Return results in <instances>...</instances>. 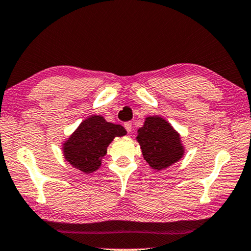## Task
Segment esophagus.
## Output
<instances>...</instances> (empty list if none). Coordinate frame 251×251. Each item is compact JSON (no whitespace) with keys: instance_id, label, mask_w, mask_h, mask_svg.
<instances>
[{"instance_id":"34e87169","label":"esophagus","mask_w":251,"mask_h":251,"mask_svg":"<svg viewBox=\"0 0 251 251\" xmlns=\"http://www.w3.org/2000/svg\"><path fill=\"white\" fill-rule=\"evenodd\" d=\"M125 128L128 132H131V129H132V123L131 122H126L125 123Z\"/></svg>"}]
</instances>
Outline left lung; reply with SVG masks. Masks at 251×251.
I'll return each instance as SVG.
<instances>
[{"label":"left lung","instance_id":"8db88e82","mask_svg":"<svg viewBox=\"0 0 251 251\" xmlns=\"http://www.w3.org/2000/svg\"><path fill=\"white\" fill-rule=\"evenodd\" d=\"M137 140L144 158L156 171L169 168L184 154L180 134L161 117L145 119L144 126L138 129Z\"/></svg>","mask_w":251,"mask_h":251}]
</instances>
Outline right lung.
Here are the masks:
<instances>
[{
    "instance_id": "obj_1",
    "label": "right lung",
    "mask_w": 251,
    "mask_h": 251,
    "mask_svg": "<svg viewBox=\"0 0 251 251\" xmlns=\"http://www.w3.org/2000/svg\"><path fill=\"white\" fill-rule=\"evenodd\" d=\"M126 133L121 125L107 122L101 115L83 120L63 143V156L74 168L89 174L100 169L108 145Z\"/></svg>"
}]
</instances>
